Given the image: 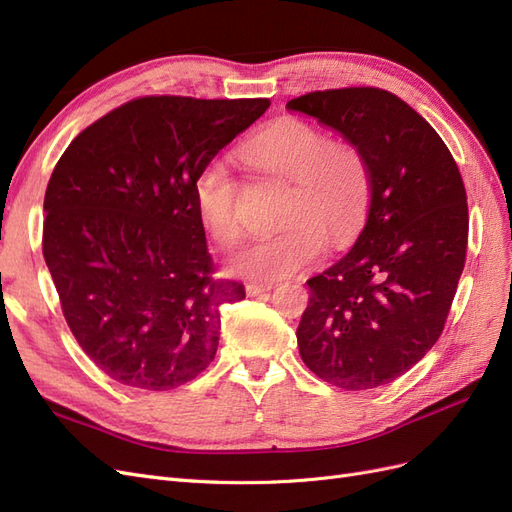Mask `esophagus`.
I'll use <instances>...</instances> for the list:
<instances>
[{"mask_svg": "<svg viewBox=\"0 0 512 512\" xmlns=\"http://www.w3.org/2000/svg\"><path fill=\"white\" fill-rule=\"evenodd\" d=\"M273 288V284H247L245 292L247 297H260L262 292H269Z\"/></svg>", "mask_w": 512, "mask_h": 512, "instance_id": "34e87169", "label": "esophagus"}]
</instances>
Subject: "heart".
Here are the masks:
<instances>
[{"mask_svg":"<svg viewBox=\"0 0 512 512\" xmlns=\"http://www.w3.org/2000/svg\"><path fill=\"white\" fill-rule=\"evenodd\" d=\"M243 160L262 175L290 183L280 235L241 247L228 271L275 282L305 269L324 252V237L342 245L359 232L369 203V170L361 151L331 143L316 126L294 117L273 121L243 147ZM198 218L218 243L241 232L239 179L226 160H209L194 181Z\"/></svg>","mask_w":512,"mask_h":512,"instance_id":"obj_1","label":"heart"}]
</instances>
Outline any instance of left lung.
<instances>
[{
	"mask_svg": "<svg viewBox=\"0 0 512 512\" xmlns=\"http://www.w3.org/2000/svg\"><path fill=\"white\" fill-rule=\"evenodd\" d=\"M286 108L359 149L371 192L352 250L307 280L301 359L339 389H376L404 376L444 329L466 262V188L438 132L389 91H312Z\"/></svg>",
	"mask_w": 512,
	"mask_h": 512,
	"instance_id": "8db88e82",
	"label": "left lung"
}]
</instances>
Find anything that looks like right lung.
<instances>
[{
	"label": "right lung",
	"mask_w": 512,
	"mask_h": 512,
	"mask_svg": "<svg viewBox=\"0 0 512 512\" xmlns=\"http://www.w3.org/2000/svg\"><path fill=\"white\" fill-rule=\"evenodd\" d=\"M269 100L149 96L91 123L44 194L42 254L76 342L108 378L141 391L194 380L218 352L220 307L194 181Z\"/></svg>",
	"instance_id": "add662e5"
}]
</instances>
